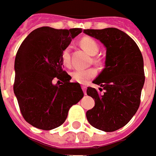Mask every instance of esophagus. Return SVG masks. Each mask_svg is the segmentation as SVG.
<instances>
[{
	"mask_svg": "<svg viewBox=\"0 0 156 156\" xmlns=\"http://www.w3.org/2000/svg\"><path fill=\"white\" fill-rule=\"evenodd\" d=\"M81 87H82V90L84 91V94H86V91H87V86H85V85H82V86H81Z\"/></svg>",
	"mask_w": 156,
	"mask_h": 156,
	"instance_id": "34e87169",
	"label": "esophagus"
}]
</instances>
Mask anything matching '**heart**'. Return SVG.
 Instances as JSON below:
<instances>
[{
	"label": "heart",
	"instance_id": "heart-1",
	"mask_svg": "<svg viewBox=\"0 0 156 156\" xmlns=\"http://www.w3.org/2000/svg\"><path fill=\"white\" fill-rule=\"evenodd\" d=\"M81 48L87 52L89 55H96L99 51V45L96 42V41L91 37H83L80 41ZM95 62H99L98 59H94ZM62 64L69 68L71 66V57H70V48L67 47L65 48L62 52ZM97 74V70L94 68H89V69H75L72 73L71 76L73 81L81 84H86L87 81L91 79H93L94 77Z\"/></svg>",
	"mask_w": 156,
	"mask_h": 156
}]
</instances>
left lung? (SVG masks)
Segmentation results:
<instances>
[{
    "instance_id": "1",
    "label": "left lung",
    "mask_w": 156,
    "mask_h": 156,
    "mask_svg": "<svg viewBox=\"0 0 156 156\" xmlns=\"http://www.w3.org/2000/svg\"><path fill=\"white\" fill-rule=\"evenodd\" d=\"M83 32L99 40L107 48L105 69L93 81L104 92L87 87V94L95 104L86 116L94 128L113 132L124 127L139 108L145 81L142 55L135 41L117 28Z\"/></svg>"
}]
</instances>
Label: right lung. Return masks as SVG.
<instances>
[{"label": "right lung", "instance_id": "add662e5", "mask_svg": "<svg viewBox=\"0 0 156 156\" xmlns=\"http://www.w3.org/2000/svg\"><path fill=\"white\" fill-rule=\"evenodd\" d=\"M81 31L39 27L27 35L17 51L14 92L23 118L37 129L51 130L61 126L69 108L84 95L78 82H70L71 76L63 70L62 62V50ZM54 80L62 85H55Z\"/></svg>", "mask_w": 156, "mask_h": 156}]
</instances>
